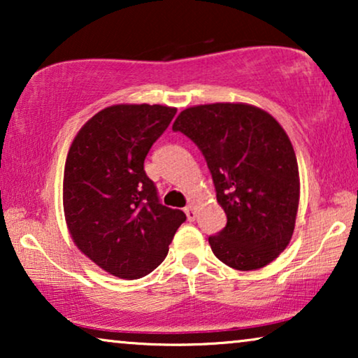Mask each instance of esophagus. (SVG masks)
Masks as SVG:
<instances>
[{
  "mask_svg": "<svg viewBox=\"0 0 358 358\" xmlns=\"http://www.w3.org/2000/svg\"><path fill=\"white\" fill-rule=\"evenodd\" d=\"M184 212H185V215H187L189 222H194L195 217H197V208H195V205H187Z\"/></svg>",
  "mask_w": 358,
  "mask_h": 358,
  "instance_id": "obj_1",
  "label": "esophagus"
}]
</instances>
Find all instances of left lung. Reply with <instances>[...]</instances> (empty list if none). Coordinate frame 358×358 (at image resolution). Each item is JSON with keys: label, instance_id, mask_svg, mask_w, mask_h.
Segmentation results:
<instances>
[{"label": "left lung", "instance_id": "8db88e82", "mask_svg": "<svg viewBox=\"0 0 358 358\" xmlns=\"http://www.w3.org/2000/svg\"><path fill=\"white\" fill-rule=\"evenodd\" d=\"M205 156L227 227L208 238L215 256L236 271H257L290 243L300 174L282 125L256 106L215 102L180 112L173 124Z\"/></svg>", "mask_w": 358, "mask_h": 358}]
</instances>
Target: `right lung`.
<instances>
[{
    "label": "right lung",
    "instance_id": "obj_1",
    "mask_svg": "<svg viewBox=\"0 0 358 358\" xmlns=\"http://www.w3.org/2000/svg\"><path fill=\"white\" fill-rule=\"evenodd\" d=\"M178 109L115 104L92 115L68 151L63 212L76 248L102 271L127 280L153 272L185 222L159 203L143 169L146 155Z\"/></svg>",
    "mask_w": 358,
    "mask_h": 358
}]
</instances>
